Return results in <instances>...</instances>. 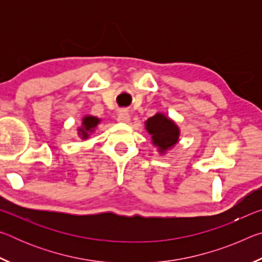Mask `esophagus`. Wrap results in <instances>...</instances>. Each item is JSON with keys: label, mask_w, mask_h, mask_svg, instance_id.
<instances>
[{"label": "esophagus", "mask_w": 262, "mask_h": 262, "mask_svg": "<svg viewBox=\"0 0 262 262\" xmlns=\"http://www.w3.org/2000/svg\"><path fill=\"white\" fill-rule=\"evenodd\" d=\"M117 120H118V122H122V123H128L130 121V115L128 114V112L127 111H121L120 112V114L118 115V118H117Z\"/></svg>", "instance_id": "obj_1"}]
</instances>
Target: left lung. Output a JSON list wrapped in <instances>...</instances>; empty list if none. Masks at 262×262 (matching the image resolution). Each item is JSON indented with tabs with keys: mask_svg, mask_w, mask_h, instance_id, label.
Segmentation results:
<instances>
[{
	"mask_svg": "<svg viewBox=\"0 0 262 262\" xmlns=\"http://www.w3.org/2000/svg\"><path fill=\"white\" fill-rule=\"evenodd\" d=\"M145 130L159 155H166L179 142L180 128L165 113L158 112L144 122Z\"/></svg>",
	"mask_w": 262,
	"mask_h": 262,
	"instance_id": "left-lung-1",
	"label": "left lung"
}]
</instances>
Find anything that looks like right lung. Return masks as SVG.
<instances>
[{"instance_id":"add662e5","label":"right lung","mask_w":262,"mask_h":262,"mask_svg":"<svg viewBox=\"0 0 262 262\" xmlns=\"http://www.w3.org/2000/svg\"><path fill=\"white\" fill-rule=\"evenodd\" d=\"M100 122L101 119L94 117V115H84L82 118L81 125L77 127V135L81 137L83 141L88 140L92 133L96 130V128L98 127Z\"/></svg>"}]
</instances>
